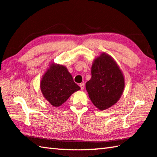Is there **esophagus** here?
Segmentation results:
<instances>
[{"label":"esophagus","instance_id":"esophagus-1","mask_svg":"<svg viewBox=\"0 0 157 157\" xmlns=\"http://www.w3.org/2000/svg\"><path fill=\"white\" fill-rule=\"evenodd\" d=\"M79 86H80V88H81V90H84V83L79 84Z\"/></svg>","mask_w":157,"mask_h":157}]
</instances>
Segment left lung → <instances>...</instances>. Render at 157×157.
<instances>
[{"label": "left lung", "mask_w": 157, "mask_h": 157, "mask_svg": "<svg viewBox=\"0 0 157 157\" xmlns=\"http://www.w3.org/2000/svg\"><path fill=\"white\" fill-rule=\"evenodd\" d=\"M125 87L124 74L116 61L106 53H101L93 62L91 78L86 84L88 96L100 110L115 105Z\"/></svg>", "instance_id": "obj_1"}]
</instances>
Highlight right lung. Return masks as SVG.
<instances>
[{
	"mask_svg": "<svg viewBox=\"0 0 157 157\" xmlns=\"http://www.w3.org/2000/svg\"><path fill=\"white\" fill-rule=\"evenodd\" d=\"M40 89L44 99L53 106L58 107L80 87L73 82L66 67L52 62L41 79Z\"/></svg>",
	"mask_w": 157,
	"mask_h": 157,
	"instance_id": "1",
	"label": "right lung"
}]
</instances>
